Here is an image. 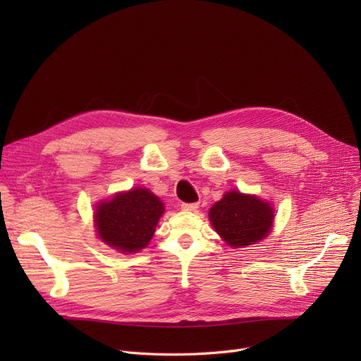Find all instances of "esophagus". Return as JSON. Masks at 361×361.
<instances>
[{"instance_id":"esophagus-1","label":"esophagus","mask_w":361,"mask_h":361,"mask_svg":"<svg viewBox=\"0 0 361 361\" xmlns=\"http://www.w3.org/2000/svg\"><path fill=\"white\" fill-rule=\"evenodd\" d=\"M197 207H199L197 203H183L181 204V209L185 212H195Z\"/></svg>"}]
</instances>
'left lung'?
I'll return each instance as SVG.
<instances>
[{
    "label": "left lung",
    "mask_w": 361,
    "mask_h": 361,
    "mask_svg": "<svg viewBox=\"0 0 361 361\" xmlns=\"http://www.w3.org/2000/svg\"><path fill=\"white\" fill-rule=\"evenodd\" d=\"M274 207L255 195L225 193L209 211L215 231L231 247H245L263 240L272 230Z\"/></svg>",
    "instance_id": "left-lung-1"
}]
</instances>
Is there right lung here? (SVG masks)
Instances as JSON below:
<instances>
[{"label":"right lung","instance_id":"obj_1","mask_svg":"<svg viewBox=\"0 0 361 361\" xmlns=\"http://www.w3.org/2000/svg\"><path fill=\"white\" fill-rule=\"evenodd\" d=\"M164 203L147 188H131L99 202L94 211L98 237L124 255L145 249L154 237Z\"/></svg>","mask_w":361,"mask_h":361}]
</instances>
